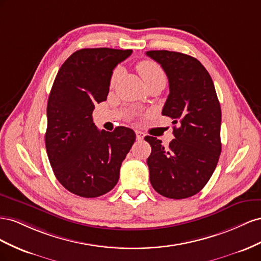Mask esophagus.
Masks as SVG:
<instances>
[{"instance_id":"esophagus-1","label":"esophagus","mask_w":261,"mask_h":261,"mask_svg":"<svg viewBox=\"0 0 261 261\" xmlns=\"http://www.w3.org/2000/svg\"><path fill=\"white\" fill-rule=\"evenodd\" d=\"M136 136H137V140L141 141L144 139V133L142 131H139V130H136Z\"/></svg>"}]
</instances>
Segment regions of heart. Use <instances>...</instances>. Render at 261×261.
<instances>
[{
	"label": "heart",
	"mask_w": 261,
	"mask_h": 261,
	"mask_svg": "<svg viewBox=\"0 0 261 261\" xmlns=\"http://www.w3.org/2000/svg\"><path fill=\"white\" fill-rule=\"evenodd\" d=\"M138 71L140 73V75L142 76L143 81L145 82V84L148 83V82H152L155 80H160V79L165 80V74H164V71L161 68V65L152 60L141 61L138 64ZM120 72H121L120 68H117L114 71L110 80L111 85L115 84V82L117 81L119 75H120Z\"/></svg>",
	"instance_id": "b5f03b06"
}]
</instances>
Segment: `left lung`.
I'll return each mask as SVG.
<instances>
[{"mask_svg": "<svg viewBox=\"0 0 261 261\" xmlns=\"http://www.w3.org/2000/svg\"><path fill=\"white\" fill-rule=\"evenodd\" d=\"M161 64L169 83L162 115L173 119L175 139L168 147L146 136L152 187L170 199L195 196L211 178L221 154V106L213 81L191 56L167 50L146 51Z\"/></svg>", "mask_w": 261, "mask_h": 261, "instance_id": "8db88e82", "label": "left lung"}]
</instances>
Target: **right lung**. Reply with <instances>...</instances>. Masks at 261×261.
Segmentation results:
<instances>
[{
    "instance_id": "add662e5",
    "label": "right lung",
    "mask_w": 261,
    "mask_h": 261,
    "mask_svg": "<svg viewBox=\"0 0 261 261\" xmlns=\"http://www.w3.org/2000/svg\"><path fill=\"white\" fill-rule=\"evenodd\" d=\"M132 50L85 48L74 52L55 79L47 106V154L63 187L83 198L113 189L122 161L136 141L130 128L98 130L93 122L96 103L107 99L113 71Z\"/></svg>"
}]
</instances>
